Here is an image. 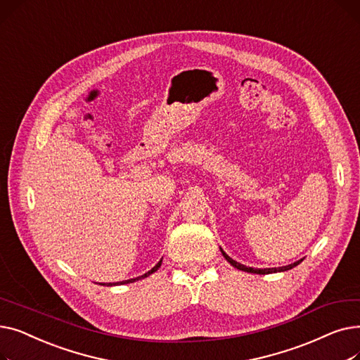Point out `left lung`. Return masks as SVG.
I'll return each instance as SVG.
<instances>
[{
  "instance_id": "obj_1",
  "label": "left lung",
  "mask_w": 360,
  "mask_h": 360,
  "mask_svg": "<svg viewBox=\"0 0 360 360\" xmlns=\"http://www.w3.org/2000/svg\"><path fill=\"white\" fill-rule=\"evenodd\" d=\"M220 251H221V254H223V257L228 259V262H231V266H233L235 269H238V270H242V271H247V273H254V274H271V273H277V271H288V270H290V269H293V267H296L297 264H300L302 262V259H299V261H296V262H293V264H289V266H285V267H278V269H252V267H247V266H243V264H239V262H236L235 259H232L228 254H226L221 248H220Z\"/></svg>"
}]
</instances>
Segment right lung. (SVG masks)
I'll return each instance as SVG.
<instances>
[{
  "mask_svg": "<svg viewBox=\"0 0 360 360\" xmlns=\"http://www.w3.org/2000/svg\"><path fill=\"white\" fill-rule=\"evenodd\" d=\"M162 266V259L156 264V266L153 267V269H151L150 271H147L146 274H143V276H140V277H136V278H129V280H124V281H118V283H113V285H112V283H109V285L108 286H115V285H127V283H134V281H137V280H140V278H144V277H148L150 274H153L155 271H158L159 270V267ZM105 286V285H103Z\"/></svg>",
  "mask_w": 360,
  "mask_h": 360,
  "instance_id": "obj_1",
  "label": "right lung"
}]
</instances>
